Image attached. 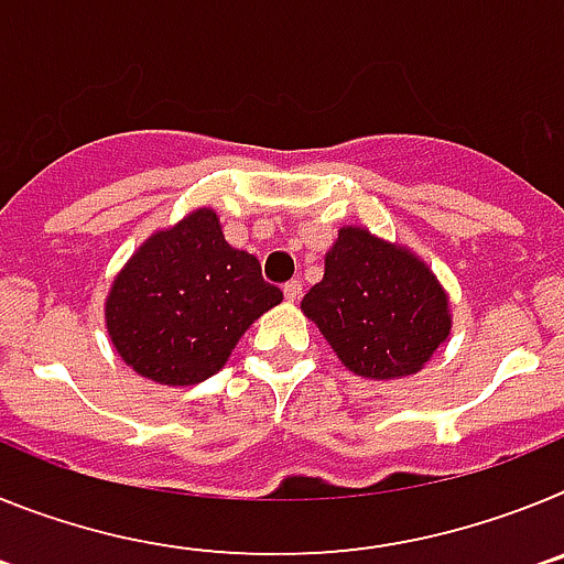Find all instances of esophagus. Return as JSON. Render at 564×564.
Wrapping results in <instances>:
<instances>
[{"label": "esophagus", "instance_id": "obj_1", "mask_svg": "<svg viewBox=\"0 0 564 564\" xmlns=\"http://www.w3.org/2000/svg\"><path fill=\"white\" fill-rule=\"evenodd\" d=\"M282 291H285L288 302H296V299L302 296V282H299V279H291V282H285V288H282Z\"/></svg>", "mask_w": 564, "mask_h": 564}]
</instances>
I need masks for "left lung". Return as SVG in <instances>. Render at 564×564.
<instances>
[{"label": "left lung", "instance_id": "8db88e82", "mask_svg": "<svg viewBox=\"0 0 564 564\" xmlns=\"http://www.w3.org/2000/svg\"><path fill=\"white\" fill-rule=\"evenodd\" d=\"M347 370L364 378L412 376L452 327L449 302L432 271L364 228H341L325 279L302 299Z\"/></svg>", "mask_w": 564, "mask_h": 564}]
</instances>
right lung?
Segmentation results:
<instances>
[{
    "label": "right lung",
    "instance_id": "obj_1",
    "mask_svg": "<svg viewBox=\"0 0 564 564\" xmlns=\"http://www.w3.org/2000/svg\"><path fill=\"white\" fill-rule=\"evenodd\" d=\"M279 302L259 259L228 246L217 214L200 208L149 237L118 273L107 330L138 376L188 387L220 370L253 318Z\"/></svg>",
    "mask_w": 564,
    "mask_h": 564
}]
</instances>
